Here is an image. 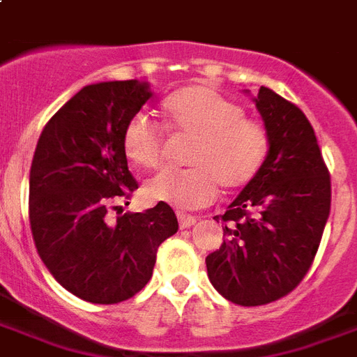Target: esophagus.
Masks as SVG:
<instances>
[{
	"instance_id": "obj_1",
	"label": "esophagus",
	"mask_w": 357,
	"mask_h": 357,
	"mask_svg": "<svg viewBox=\"0 0 357 357\" xmlns=\"http://www.w3.org/2000/svg\"><path fill=\"white\" fill-rule=\"evenodd\" d=\"M178 221H179V228H190L195 222H197V217H195V215L178 213Z\"/></svg>"
}]
</instances>
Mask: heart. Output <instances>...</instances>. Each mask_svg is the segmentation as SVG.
Listing matches in <instances>:
<instances>
[{
	"label": "heart",
	"instance_id": "heart-1",
	"mask_svg": "<svg viewBox=\"0 0 357 357\" xmlns=\"http://www.w3.org/2000/svg\"><path fill=\"white\" fill-rule=\"evenodd\" d=\"M165 129L190 138L187 170H167L144 185L151 202L190 209L213 200L217 189H243L262 168L268 153V130L260 121L243 116V108L200 84L170 93L160 105ZM121 149L138 168L162 165L165 136L159 125L142 114L127 119L121 130Z\"/></svg>",
	"mask_w": 357,
	"mask_h": 357
}]
</instances>
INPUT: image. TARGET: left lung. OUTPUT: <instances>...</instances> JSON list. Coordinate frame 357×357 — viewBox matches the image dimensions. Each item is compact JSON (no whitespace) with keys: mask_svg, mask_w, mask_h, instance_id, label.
Returning a JSON list of instances; mask_svg holds the SVG:
<instances>
[{"mask_svg":"<svg viewBox=\"0 0 357 357\" xmlns=\"http://www.w3.org/2000/svg\"><path fill=\"white\" fill-rule=\"evenodd\" d=\"M269 151L221 221V247L208 255L215 290L243 307L284 298L317 257L330 217L331 179L305 114L268 88L255 97Z\"/></svg>","mask_w":357,"mask_h":357,"instance_id":"8db88e82","label":"left lung"}]
</instances>
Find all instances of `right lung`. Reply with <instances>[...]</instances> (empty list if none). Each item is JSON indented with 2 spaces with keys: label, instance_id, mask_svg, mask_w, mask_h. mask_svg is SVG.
<instances>
[{
  "label": "right lung",
  "instance_id": "obj_1",
  "mask_svg": "<svg viewBox=\"0 0 357 357\" xmlns=\"http://www.w3.org/2000/svg\"><path fill=\"white\" fill-rule=\"evenodd\" d=\"M151 97L138 80L82 88L40 132L29 170V227L54 279L84 301L132 298L153 273L157 249L178 232L168 204L118 215L138 189L121 149V130Z\"/></svg>",
  "mask_w": 357,
  "mask_h": 357
}]
</instances>
